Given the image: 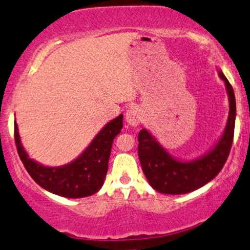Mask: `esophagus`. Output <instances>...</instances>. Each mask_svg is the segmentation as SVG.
I'll list each match as a JSON object with an SVG mask.
<instances>
[{"mask_svg": "<svg viewBox=\"0 0 250 250\" xmlns=\"http://www.w3.org/2000/svg\"><path fill=\"white\" fill-rule=\"evenodd\" d=\"M143 120V114L140 108L138 106H132L130 110H127L126 112V122L128 125L131 126H138L142 123Z\"/></svg>", "mask_w": 250, "mask_h": 250, "instance_id": "obj_1", "label": "esophagus"}]
</instances>
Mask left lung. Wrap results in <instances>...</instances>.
Listing matches in <instances>:
<instances>
[{
  "label": "left lung",
  "mask_w": 250,
  "mask_h": 250,
  "mask_svg": "<svg viewBox=\"0 0 250 250\" xmlns=\"http://www.w3.org/2000/svg\"><path fill=\"white\" fill-rule=\"evenodd\" d=\"M225 82L229 102V113L224 133L207 153L193 160H180L166 151L157 138L146 128L138 134V155L146 179L152 188L164 194H186L205 186L218 175L229 155L235 127L236 103L228 79L219 71Z\"/></svg>",
  "instance_id": "left-lung-1"
}]
</instances>
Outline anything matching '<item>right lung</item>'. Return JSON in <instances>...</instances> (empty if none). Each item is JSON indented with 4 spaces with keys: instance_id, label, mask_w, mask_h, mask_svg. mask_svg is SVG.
Listing matches in <instances>:
<instances>
[{
    "instance_id": "add662e5",
    "label": "right lung",
    "mask_w": 250,
    "mask_h": 250,
    "mask_svg": "<svg viewBox=\"0 0 250 250\" xmlns=\"http://www.w3.org/2000/svg\"><path fill=\"white\" fill-rule=\"evenodd\" d=\"M123 127V114L108 122L93 138L90 145L71 163L49 167L29 158L21 142L15 122V143L23 165L42 188L64 198L78 199L98 192L107 173L113 139Z\"/></svg>"
}]
</instances>
